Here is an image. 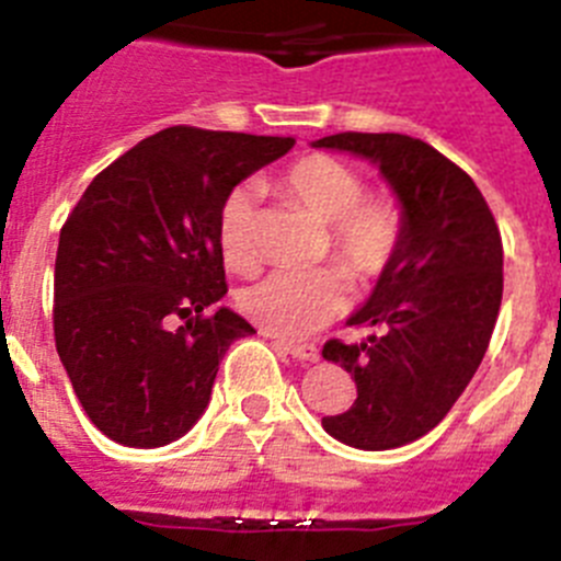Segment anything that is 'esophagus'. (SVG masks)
Masks as SVG:
<instances>
[{"mask_svg": "<svg viewBox=\"0 0 561 561\" xmlns=\"http://www.w3.org/2000/svg\"><path fill=\"white\" fill-rule=\"evenodd\" d=\"M275 339V347L280 353H289L291 358L297 362H320V347L317 344H308V342H289V339H280V336H272Z\"/></svg>", "mask_w": 561, "mask_h": 561, "instance_id": "34e87169", "label": "esophagus"}]
</instances>
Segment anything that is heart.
<instances>
[{"instance_id": "heart-1", "label": "heart", "mask_w": 561, "mask_h": 561, "mask_svg": "<svg viewBox=\"0 0 561 561\" xmlns=\"http://www.w3.org/2000/svg\"><path fill=\"white\" fill-rule=\"evenodd\" d=\"M284 183L306 208L328 222L331 250L353 280L369 284L387 272L403 239V210L392 197L364 194L362 174L333 156L291 163ZM250 183L225 194L217 214V244L230 270L259 261V208ZM347 306V277L336 266L311 272H270L239 291V308L272 333L302 336L336 320Z\"/></svg>"}]
</instances>
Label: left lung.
Wrapping results in <instances>:
<instances>
[{"label":"left lung","mask_w":561,"mask_h":561,"mask_svg":"<svg viewBox=\"0 0 561 561\" xmlns=\"http://www.w3.org/2000/svg\"><path fill=\"white\" fill-rule=\"evenodd\" d=\"M314 147L373 161L403 205L398 253L347 320L369 336L322 347L358 392L322 428L351 448H400L445 420L490 347L503 297L501 230L470 174L420 138L336 133Z\"/></svg>","instance_id":"obj_1"}]
</instances>
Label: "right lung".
I'll use <instances>...</instances> for the list:
<instances>
[{"label":"right lung","mask_w":561,"mask_h":561,"mask_svg":"<svg viewBox=\"0 0 561 561\" xmlns=\"http://www.w3.org/2000/svg\"><path fill=\"white\" fill-rule=\"evenodd\" d=\"M295 138L167 127L102 169L60 228L55 347L91 423L127 448L180 439L219 362L253 325L230 308L217 244L225 194ZM174 319L184 325L172 329Z\"/></svg>","instance_id":"right-lung-1"}]
</instances>
